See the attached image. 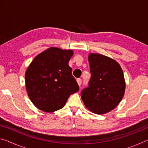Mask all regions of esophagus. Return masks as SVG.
<instances>
[{
    "instance_id": "34e87169",
    "label": "esophagus",
    "mask_w": 148,
    "mask_h": 148,
    "mask_svg": "<svg viewBox=\"0 0 148 148\" xmlns=\"http://www.w3.org/2000/svg\"><path fill=\"white\" fill-rule=\"evenodd\" d=\"M76 81H77V84H78V86H81V84H82V79H80V78H79V79H77Z\"/></svg>"
}]
</instances>
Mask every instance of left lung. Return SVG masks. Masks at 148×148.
<instances>
[{
  "instance_id": "obj_1",
  "label": "left lung",
  "mask_w": 148,
  "mask_h": 148,
  "mask_svg": "<svg viewBox=\"0 0 148 148\" xmlns=\"http://www.w3.org/2000/svg\"><path fill=\"white\" fill-rule=\"evenodd\" d=\"M91 72L89 86L82 90L81 98L89 111L104 114L114 110L124 96L125 81L119 64L99 53H89Z\"/></svg>"
}]
</instances>
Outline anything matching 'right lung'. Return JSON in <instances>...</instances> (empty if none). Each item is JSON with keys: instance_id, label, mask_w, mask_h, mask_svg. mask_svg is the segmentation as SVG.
I'll return each mask as SVG.
<instances>
[{"instance_id": "add662e5", "label": "right lung", "mask_w": 148, "mask_h": 148, "mask_svg": "<svg viewBox=\"0 0 148 148\" xmlns=\"http://www.w3.org/2000/svg\"><path fill=\"white\" fill-rule=\"evenodd\" d=\"M71 49L51 47L34 57L25 75L30 100L37 108L51 113L61 109L70 95L79 91L69 62Z\"/></svg>"}]
</instances>
